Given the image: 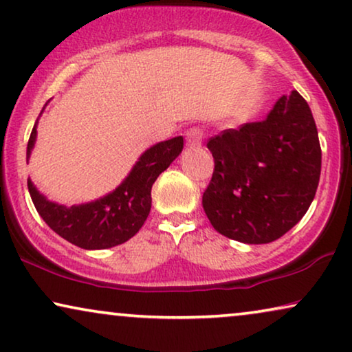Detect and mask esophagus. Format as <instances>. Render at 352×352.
Listing matches in <instances>:
<instances>
[{"label":"esophagus","mask_w":352,"mask_h":352,"mask_svg":"<svg viewBox=\"0 0 352 352\" xmlns=\"http://www.w3.org/2000/svg\"><path fill=\"white\" fill-rule=\"evenodd\" d=\"M186 142L189 147H197L204 142V131L200 128H190L186 133Z\"/></svg>","instance_id":"1"}]
</instances>
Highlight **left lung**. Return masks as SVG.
<instances>
[{
	"label": "left lung",
	"instance_id": "obj_1",
	"mask_svg": "<svg viewBox=\"0 0 352 352\" xmlns=\"http://www.w3.org/2000/svg\"><path fill=\"white\" fill-rule=\"evenodd\" d=\"M206 147L214 171L201 204L219 234L269 243L306 214L319 186L322 151L314 117L298 91L282 96L263 122L224 129Z\"/></svg>",
	"mask_w": 352,
	"mask_h": 352
}]
</instances>
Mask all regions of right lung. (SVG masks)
Instances as JSON below:
<instances>
[{
	"label": "right lung",
	"mask_w": 352,
	"mask_h": 352,
	"mask_svg": "<svg viewBox=\"0 0 352 352\" xmlns=\"http://www.w3.org/2000/svg\"><path fill=\"white\" fill-rule=\"evenodd\" d=\"M38 123V122H36ZM36 123L27 146V160L36 141ZM182 136L158 142L139 157L136 165L113 192L83 205L50 201L28 179L32 201L45 223L67 242L85 250H104L124 243L146 223L152 206V186L182 152Z\"/></svg>",
	"instance_id": "1"
}]
</instances>
